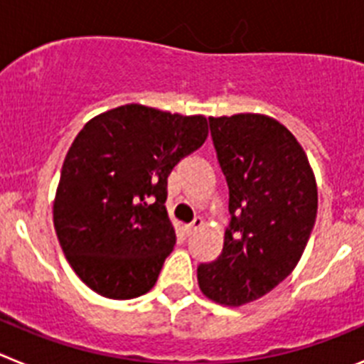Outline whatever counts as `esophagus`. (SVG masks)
<instances>
[{
	"label": "esophagus",
	"instance_id": "obj_1",
	"mask_svg": "<svg viewBox=\"0 0 364 364\" xmlns=\"http://www.w3.org/2000/svg\"><path fill=\"white\" fill-rule=\"evenodd\" d=\"M202 224H204V220H202L200 217H197V218H195V220L191 222V224H188V226H186V233L193 235L197 230H200Z\"/></svg>",
	"mask_w": 364,
	"mask_h": 364
}]
</instances>
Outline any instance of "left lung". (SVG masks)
I'll use <instances>...</instances> for the list:
<instances>
[{
	"mask_svg": "<svg viewBox=\"0 0 364 364\" xmlns=\"http://www.w3.org/2000/svg\"><path fill=\"white\" fill-rule=\"evenodd\" d=\"M230 189L217 260L197 269L202 294L226 306L262 297L297 266L317 217V186L294 134L264 114L210 118Z\"/></svg>",
	"mask_w": 364,
	"mask_h": 364,
	"instance_id": "1",
	"label": "left lung"
}]
</instances>
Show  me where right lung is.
I'll use <instances>...</instances> for the list:
<instances>
[{"label": "right lung", "mask_w": 364, "mask_h": 364, "mask_svg": "<svg viewBox=\"0 0 364 364\" xmlns=\"http://www.w3.org/2000/svg\"><path fill=\"white\" fill-rule=\"evenodd\" d=\"M205 138L204 117L138 104L83 125L63 160L54 228L91 290L124 301L153 288L176 242L164 205L167 176Z\"/></svg>", "instance_id": "add662e5"}]
</instances>
